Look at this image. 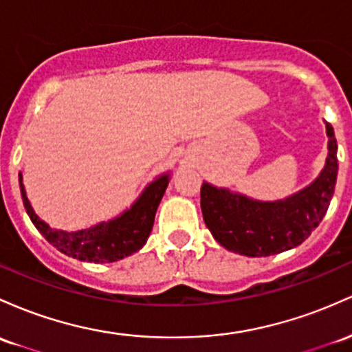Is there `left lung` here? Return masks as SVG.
I'll return each mask as SVG.
<instances>
[{"mask_svg":"<svg viewBox=\"0 0 352 352\" xmlns=\"http://www.w3.org/2000/svg\"><path fill=\"white\" fill-rule=\"evenodd\" d=\"M327 158L318 179L297 194L261 202L204 182L200 207L204 222L227 250L249 257H267L302 244L326 215L338 179V144L326 123Z\"/></svg>","mask_w":352,"mask_h":352,"instance_id":"8db88e82","label":"left lung"}]
</instances>
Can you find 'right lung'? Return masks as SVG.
Wrapping results in <instances>:
<instances>
[{
    "label": "right lung",
    "mask_w": 352,
    "mask_h": 352,
    "mask_svg": "<svg viewBox=\"0 0 352 352\" xmlns=\"http://www.w3.org/2000/svg\"><path fill=\"white\" fill-rule=\"evenodd\" d=\"M167 185L168 173H164L152 184H148L137 202L120 217L102 222L90 229L67 232V230L52 229L34 214L21 184V173H19L23 204L38 232L60 252L83 262H115L140 250L152 232L157 207L167 190Z\"/></svg>",
    "instance_id": "right-lung-1"
}]
</instances>
